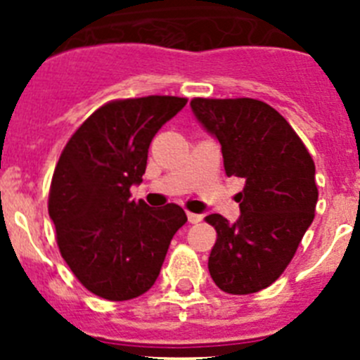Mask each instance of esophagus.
I'll list each match as a JSON object with an SVG mask.
<instances>
[{"mask_svg": "<svg viewBox=\"0 0 360 360\" xmlns=\"http://www.w3.org/2000/svg\"><path fill=\"white\" fill-rule=\"evenodd\" d=\"M203 216L202 214H196V212H187V219H189L191 224H198V221H202Z\"/></svg>", "mask_w": 360, "mask_h": 360, "instance_id": "1", "label": "esophagus"}]
</instances>
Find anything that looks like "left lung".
<instances>
[{
    "instance_id": "1",
    "label": "left lung",
    "mask_w": 360,
    "mask_h": 360,
    "mask_svg": "<svg viewBox=\"0 0 360 360\" xmlns=\"http://www.w3.org/2000/svg\"><path fill=\"white\" fill-rule=\"evenodd\" d=\"M191 110L221 146L227 176L245 182L231 224L209 214L218 232L209 272L219 290L254 294L276 281L314 221L316 165L290 124L256 98H193Z\"/></svg>"
}]
</instances>
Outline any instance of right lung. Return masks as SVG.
<instances>
[{
	"label": "right lung",
	"instance_id": "add662e5",
	"mask_svg": "<svg viewBox=\"0 0 360 360\" xmlns=\"http://www.w3.org/2000/svg\"><path fill=\"white\" fill-rule=\"evenodd\" d=\"M187 104L180 97L113 101L73 133L53 171L49 214L75 278L110 301L139 297L155 285L176 231V203L151 209L129 198L142 182L153 136Z\"/></svg>",
	"mask_w": 360,
	"mask_h": 360
}]
</instances>
